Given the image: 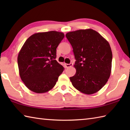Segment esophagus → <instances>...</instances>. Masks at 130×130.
<instances>
[{
	"instance_id": "34e87169",
	"label": "esophagus",
	"mask_w": 130,
	"mask_h": 130,
	"mask_svg": "<svg viewBox=\"0 0 130 130\" xmlns=\"http://www.w3.org/2000/svg\"><path fill=\"white\" fill-rule=\"evenodd\" d=\"M65 66L66 68H70L73 66V63H65Z\"/></svg>"
}]
</instances>
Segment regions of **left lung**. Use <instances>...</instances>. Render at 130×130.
<instances>
[{
    "label": "left lung",
    "mask_w": 130,
    "mask_h": 130,
    "mask_svg": "<svg viewBox=\"0 0 130 130\" xmlns=\"http://www.w3.org/2000/svg\"><path fill=\"white\" fill-rule=\"evenodd\" d=\"M66 37L76 60V73L70 78L73 85L86 94L97 92L111 75L112 53L108 42L92 29L68 32Z\"/></svg>",
    "instance_id": "left-lung-1"
}]
</instances>
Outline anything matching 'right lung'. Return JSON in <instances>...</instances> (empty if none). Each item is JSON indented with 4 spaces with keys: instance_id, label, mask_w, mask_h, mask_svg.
<instances>
[{
    "instance_id": "right-lung-1",
    "label": "right lung",
    "mask_w": 130,
    "mask_h": 130,
    "mask_svg": "<svg viewBox=\"0 0 130 130\" xmlns=\"http://www.w3.org/2000/svg\"><path fill=\"white\" fill-rule=\"evenodd\" d=\"M64 37L57 31L36 33L24 42L18 56L19 75L29 90L37 93L53 88L64 68L55 60L56 48Z\"/></svg>"
}]
</instances>
